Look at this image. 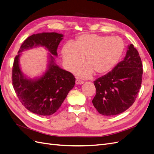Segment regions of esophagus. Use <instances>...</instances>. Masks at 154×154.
I'll return each mask as SVG.
<instances>
[{
    "label": "esophagus",
    "mask_w": 154,
    "mask_h": 154,
    "mask_svg": "<svg viewBox=\"0 0 154 154\" xmlns=\"http://www.w3.org/2000/svg\"><path fill=\"white\" fill-rule=\"evenodd\" d=\"M83 83H84V82L82 81V80H81L80 79L77 78L76 80V83L77 85H82V84H83Z\"/></svg>",
    "instance_id": "34e87169"
}]
</instances>
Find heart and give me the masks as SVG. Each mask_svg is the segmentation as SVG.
<instances>
[{
	"label": "heart",
	"instance_id": "1",
	"mask_svg": "<svg viewBox=\"0 0 154 154\" xmlns=\"http://www.w3.org/2000/svg\"><path fill=\"white\" fill-rule=\"evenodd\" d=\"M124 43L119 37L95 34L79 35L72 43L63 45L62 50L63 61L69 70H74L83 62L84 67L77 71L78 75L88 78L95 72L102 75L114 68L123 54Z\"/></svg>",
	"mask_w": 154,
	"mask_h": 154
}]
</instances>
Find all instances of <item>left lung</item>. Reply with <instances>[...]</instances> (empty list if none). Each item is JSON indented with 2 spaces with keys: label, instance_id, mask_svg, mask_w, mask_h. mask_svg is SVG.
<instances>
[{
  "label": "left lung",
  "instance_id": "left-lung-1",
  "mask_svg": "<svg viewBox=\"0 0 154 154\" xmlns=\"http://www.w3.org/2000/svg\"><path fill=\"white\" fill-rule=\"evenodd\" d=\"M142 75L141 59L137 50L130 44L123 61L94 82L96 94L92 101L93 105L104 116L123 112L136 101Z\"/></svg>",
  "mask_w": 154,
  "mask_h": 154
}]
</instances>
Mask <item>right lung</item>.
I'll use <instances>...</instances> for the list:
<instances>
[{"instance_id": "1", "label": "right lung", "mask_w": 154, "mask_h": 154, "mask_svg": "<svg viewBox=\"0 0 154 154\" xmlns=\"http://www.w3.org/2000/svg\"><path fill=\"white\" fill-rule=\"evenodd\" d=\"M63 35L57 32H42L32 35L26 39L18 51L13 65L12 83L21 103L31 112L40 116L55 113L75 85L74 75L60 69L50 54L49 69L38 80L27 79L22 73L18 60L20 53L34 46L42 45L57 56V48Z\"/></svg>"}]
</instances>
